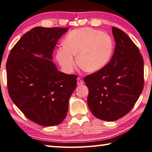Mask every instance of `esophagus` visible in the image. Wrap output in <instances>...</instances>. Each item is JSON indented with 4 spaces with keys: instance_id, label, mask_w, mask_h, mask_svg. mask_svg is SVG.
<instances>
[{
    "instance_id": "esophagus-1",
    "label": "esophagus",
    "mask_w": 152,
    "mask_h": 152,
    "mask_svg": "<svg viewBox=\"0 0 152 152\" xmlns=\"http://www.w3.org/2000/svg\"><path fill=\"white\" fill-rule=\"evenodd\" d=\"M83 84H84V82L83 80H81L80 78H77V85H82Z\"/></svg>"
}]
</instances>
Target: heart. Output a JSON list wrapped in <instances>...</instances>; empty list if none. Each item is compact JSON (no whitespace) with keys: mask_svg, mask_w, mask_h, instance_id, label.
<instances>
[{"mask_svg":"<svg viewBox=\"0 0 152 152\" xmlns=\"http://www.w3.org/2000/svg\"><path fill=\"white\" fill-rule=\"evenodd\" d=\"M63 47L57 50L56 58L62 69L73 72L76 62L88 73L97 72L109 62L114 50V42L107 33L91 28H83L69 32L65 38Z\"/></svg>","mask_w":152,"mask_h":152,"instance_id":"1","label":"heart"}]
</instances>
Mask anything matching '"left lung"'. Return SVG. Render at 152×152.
I'll return each mask as SVG.
<instances>
[{
  "mask_svg": "<svg viewBox=\"0 0 152 152\" xmlns=\"http://www.w3.org/2000/svg\"><path fill=\"white\" fill-rule=\"evenodd\" d=\"M114 55L101 70L85 77L88 106L97 118L115 121L132 110L143 91L144 64L138 47L123 31L112 28Z\"/></svg>",
  "mask_w": 152,
  "mask_h": 152,
  "instance_id": "8db88e82",
  "label": "left lung"
}]
</instances>
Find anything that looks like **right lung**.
<instances>
[{"label": "right lung", "instance_id": "right-lung-1", "mask_svg": "<svg viewBox=\"0 0 152 152\" xmlns=\"http://www.w3.org/2000/svg\"><path fill=\"white\" fill-rule=\"evenodd\" d=\"M67 30L32 28L12 48L7 61L11 100L28 119L41 126H55L66 118L69 99L76 87L77 76L58 71L52 61L57 40Z\"/></svg>", "mask_w": 152, "mask_h": 152}]
</instances>
